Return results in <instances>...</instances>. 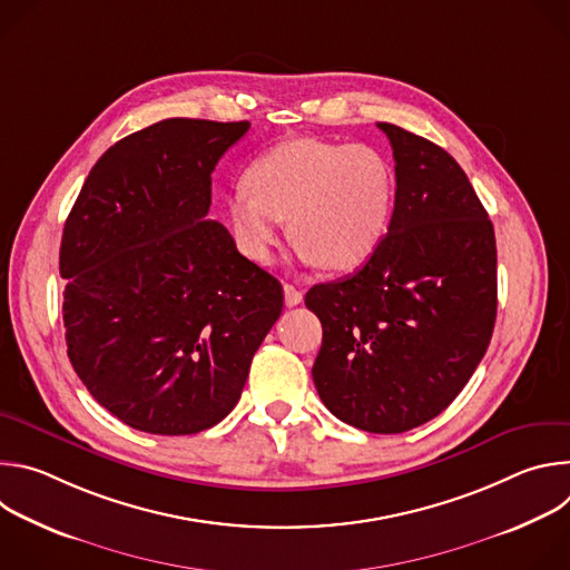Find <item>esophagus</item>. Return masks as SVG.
Returning <instances> with one entry per match:
<instances>
[{
    "instance_id": "34e87169",
    "label": "esophagus",
    "mask_w": 570,
    "mask_h": 570,
    "mask_svg": "<svg viewBox=\"0 0 570 570\" xmlns=\"http://www.w3.org/2000/svg\"><path fill=\"white\" fill-rule=\"evenodd\" d=\"M284 299H286V306H297V304H302L304 295L293 284H284Z\"/></svg>"
}]
</instances>
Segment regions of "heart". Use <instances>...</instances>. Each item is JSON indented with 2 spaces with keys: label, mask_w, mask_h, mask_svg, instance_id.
<instances>
[{
  "label": "heart",
  "mask_w": 570,
  "mask_h": 570,
  "mask_svg": "<svg viewBox=\"0 0 570 570\" xmlns=\"http://www.w3.org/2000/svg\"><path fill=\"white\" fill-rule=\"evenodd\" d=\"M394 209V174L365 144L315 137L288 139L248 171L227 196L229 227L238 250L271 264L284 220L304 262L350 273L370 262L383 243Z\"/></svg>",
  "instance_id": "heart-1"
}]
</instances>
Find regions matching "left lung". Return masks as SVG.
I'll return each mask as SVG.
<instances>
[{
    "label": "left lung",
    "instance_id": "8db88e82",
    "mask_svg": "<svg viewBox=\"0 0 570 570\" xmlns=\"http://www.w3.org/2000/svg\"><path fill=\"white\" fill-rule=\"evenodd\" d=\"M394 155V212L370 262L313 286V383L341 422L405 433L438 417L490 347L497 238L466 174L438 144L379 124Z\"/></svg>",
    "mask_w": 570,
    "mask_h": 570
}]
</instances>
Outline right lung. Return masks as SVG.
I'll return each mask as SVG.
<instances>
[{
	"instance_id": "right-lung-1",
	"label": "right lung",
	"mask_w": 570,
	"mask_h": 570,
	"mask_svg": "<svg viewBox=\"0 0 570 570\" xmlns=\"http://www.w3.org/2000/svg\"><path fill=\"white\" fill-rule=\"evenodd\" d=\"M248 121L165 119L110 146L62 229L67 356L130 429L191 435L240 399L282 284L209 220L212 171Z\"/></svg>"
}]
</instances>
